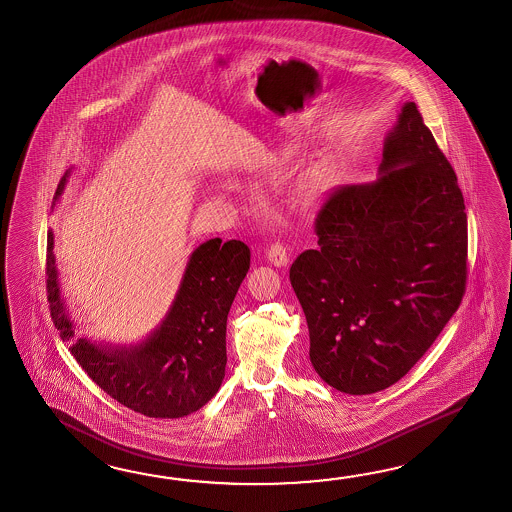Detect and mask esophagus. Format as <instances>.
I'll return each instance as SVG.
<instances>
[{"instance_id": "1", "label": "esophagus", "mask_w": 512, "mask_h": 512, "mask_svg": "<svg viewBox=\"0 0 512 512\" xmlns=\"http://www.w3.org/2000/svg\"><path fill=\"white\" fill-rule=\"evenodd\" d=\"M266 257H268V261L272 262L273 266H277V268H281V266H286L288 264V255H286V250H284L283 244H279V242H275L272 244L268 251H266Z\"/></svg>"}]
</instances>
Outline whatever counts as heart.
I'll return each mask as SVG.
<instances>
[{"label": "heart", "mask_w": 512, "mask_h": 512, "mask_svg": "<svg viewBox=\"0 0 512 512\" xmlns=\"http://www.w3.org/2000/svg\"><path fill=\"white\" fill-rule=\"evenodd\" d=\"M318 191V180H316V178H310V180H307V182L303 183V185L299 187V191H297V202H299V204H307V202L316 200Z\"/></svg>", "instance_id": "heart-1"}]
</instances>
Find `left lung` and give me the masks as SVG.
I'll list each match as a JSON object with an SVG mask.
<instances>
[{"mask_svg": "<svg viewBox=\"0 0 512 512\" xmlns=\"http://www.w3.org/2000/svg\"><path fill=\"white\" fill-rule=\"evenodd\" d=\"M314 226L318 248L290 268L310 362L341 393L382 391L421 360L465 296V200L417 104L402 106L375 182L338 187Z\"/></svg>", "mask_w": 512, "mask_h": 512, "instance_id": "1", "label": "left lung"}]
</instances>
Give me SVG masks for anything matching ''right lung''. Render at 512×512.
Masks as SVG:
<instances>
[{"label":"right lung","mask_w":512,"mask_h":512,"mask_svg":"<svg viewBox=\"0 0 512 512\" xmlns=\"http://www.w3.org/2000/svg\"><path fill=\"white\" fill-rule=\"evenodd\" d=\"M58 183V196L66 187ZM47 233L46 288L51 319L91 380L119 404L154 419H180L215 397L226 375L229 308L250 270V248L240 240L211 239L193 251L178 294L147 340L114 347L77 338L60 294Z\"/></svg>","instance_id":"1"}]
</instances>
